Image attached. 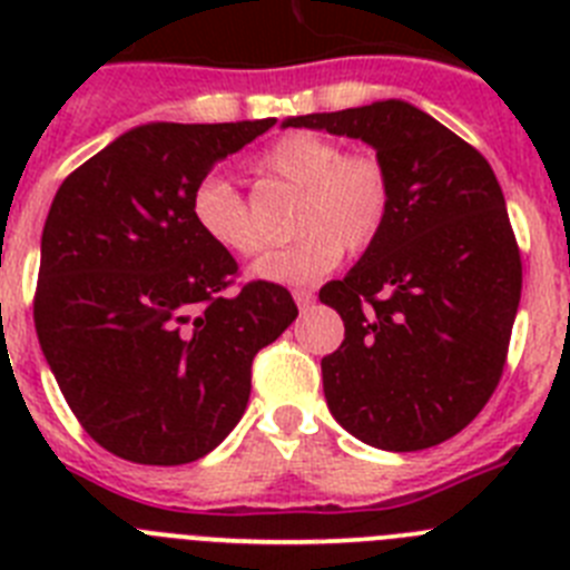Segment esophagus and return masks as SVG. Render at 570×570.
Wrapping results in <instances>:
<instances>
[{"label": "esophagus", "mask_w": 570, "mask_h": 570, "mask_svg": "<svg viewBox=\"0 0 570 570\" xmlns=\"http://www.w3.org/2000/svg\"><path fill=\"white\" fill-rule=\"evenodd\" d=\"M294 302L299 305V311H308L311 305H314V294L311 291H294Z\"/></svg>", "instance_id": "34e87169"}]
</instances>
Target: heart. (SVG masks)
I'll use <instances>...</instances> for the list:
<instances>
[{"mask_svg":"<svg viewBox=\"0 0 570 570\" xmlns=\"http://www.w3.org/2000/svg\"><path fill=\"white\" fill-rule=\"evenodd\" d=\"M256 174L299 188L291 208V245L256 262V279L279 285L316 282L340 265L342 248L360 254L374 245L391 210V183L376 156L345 154L334 139L296 130L276 139L254 163ZM196 230L230 256H250L265 245L239 190L219 174L199 179L190 194Z\"/></svg>","mask_w":570,"mask_h":570,"instance_id":"1","label":"heart"}]
</instances>
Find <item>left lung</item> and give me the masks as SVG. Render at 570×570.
Wrapping results in <instances>:
<instances>
[{"label":"left lung","instance_id":"8db88e82","mask_svg":"<svg viewBox=\"0 0 570 570\" xmlns=\"http://www.w3.org/2000/svg\"><path fill=\"white\" fill-rule=\"evenodd\" d=\"M282 128L362 139L391 183L382 234L320 291L345 322L340 351L322 360L331 414L382 451L451 440L491 400L520 308V248L491 165L402 99Z\"/></svg>","mask_w":570,"mask_h":570}]
</instances>
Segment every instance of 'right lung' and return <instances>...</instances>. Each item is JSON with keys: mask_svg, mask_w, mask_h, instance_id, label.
Segmentation results:
<instances>
[{"mask_svg": "<svg viewBox=\"0 0 570 570\" xmlns=\"http://www.w3.org/2000/svg\"><path fill=\"white\" fill-rule=\"evenodd\" d=\"M274 122L139 125L50 203L37 336L70 411L110 454L185 465L214 451L245 414L256 351L299 314L274 282L225 294L234 256L190 219L196 183Z\"/></svg>", "mask_w": 570, "mask_h": 570, "instance_id": "obj_1", "label": "right lung"}]
</instances>
